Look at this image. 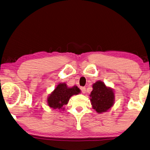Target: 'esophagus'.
Listing matches in <instances>:
<instances>
[{"instance_id":"34e87169","label":"esophagus","mask_w":150,"mask_h":150,"mask_svg":"<svg viewBox=\"0 0 150 150\" xmlns=\"http://www.w3.org/2000/svg\"><path fill=\"white\" fill-rule=\"evenodd\" d=\"M80 89H81V92H82L83 93H86V87H80Z\"/></svg>"}]
</instances>
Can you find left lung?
Returning a JSON list of instances; mask_svg holds the SVG:
<instances>
[{"label": "left lung", "mask_w": 150, "mask_h": 150, "mask_svg": "<svg viewBox=\"0 0 150 150\" xmlns=\"http://www.w3.org/2000/svg\"><path fill=\"white\" fill-rule=\"evenodd\" d=\"M93 108L98 113L107 112L114 103V93L112 89L104 82L97 81L93 85V91L89 95Z\"/></svg>", "instance_id": "obj_1"}]
</instances>
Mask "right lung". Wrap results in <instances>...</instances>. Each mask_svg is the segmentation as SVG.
<instances>
[{"instance_id":"1","label":"right lung","mask_w":150,"mask_h":150,"mask_svg":"<svg viewBox=\"0 0 150 150\" xmlns=\"http://www.w3.org/2000/svg\"><path fill=\"white\" fill-rule=\"evenodd\" d=\"M80 93V90L77 86L68 87L65 83H60L47 98V104L53 109L64 110L63 106L68 104L70 98Z\"/></svg>"}]
</instances>
